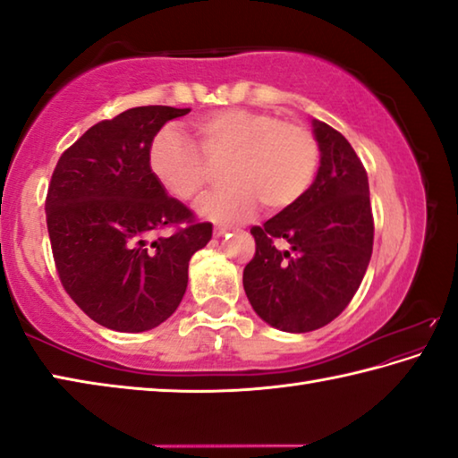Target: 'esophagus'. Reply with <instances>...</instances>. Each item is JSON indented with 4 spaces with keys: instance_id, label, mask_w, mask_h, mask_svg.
Listing matches in <instances>:
<instances>
[{
    "instance_id": "1",
    "label": "esophagus",
    "mask_w": 458,
    "mask_h": 458,
    "mask_svg": "<svg viewBox=\"0 0 458 458\" xmlns=\"http://www.w3.org/2000/svg\"><path fill=\"white\" fill-rule=\"evenodd\" d=\"M226 232H230L228 226H214V236H224Z\"/></svg>"
}]
</instances>
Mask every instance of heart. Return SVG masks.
<instances>
[{"mask_svg": "<svg viewBox=\"0 0 458 458\" xmlns=\"http://www.w3.org/2000/svg\"><path fill=\"white\" fill-rule=\"evenodd\" d=\"M198 147L180 131L164 129L149 147V169L169 196L198 201L212 183V165L228 164V188L201 204L208 218L240 222L259 204L281 212L297 204L311 188L319 165V141L297 121L273 113L226 108L191 121Z\"/></svg>", "mask_w": 458, "mask_h": 458, "instance_id": "obj_1", "label": "heart"}]
</instances>
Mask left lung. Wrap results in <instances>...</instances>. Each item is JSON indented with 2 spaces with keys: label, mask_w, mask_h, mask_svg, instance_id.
Returning <instances> with one entry per match:
<instances>
[{
  "label": "left lung",
  "mask_w": 458,
  "mask_h": 458,
  "mask_svg": "<svg viewBox=\"0 0 458 458\" xmlns=\"http://www.w3.org/2000/svg\"><path fill=\"white\" fill-rule=\"evenodd\" d=\"M321 165L297 204L250 234L257 252L242 275L246 297L262 321L289 333L331 323L350 305L374 248L366 167L350 141L313 121Z\"/></svg>",
  "instance_id": "1"
}]
</instances>
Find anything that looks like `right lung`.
Instances as JSON below:
<instances>
[{
	"instance_id": "1",
	"label": "right lung",
	"mask_w": 458,
	"mask_h": 458,
	"mask_svg": "<svg viewBox=\"0 0 458 458\" xmlns=\"http://www.w3.org/2000/svg\"><path fill=\"white\" fill-rule=\"evenodd\" d=\"M188 113L151 105L100 121L52 174L46 224L56 273L74 303L106 329L141 333L172 317L190 259L212 238V224L167 196L149 169L155 135Z\"/></svg>"
}]
</instances>
